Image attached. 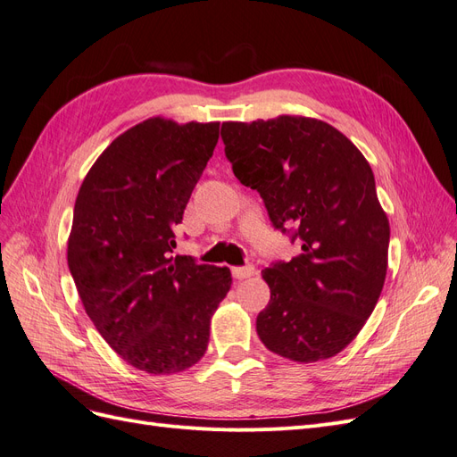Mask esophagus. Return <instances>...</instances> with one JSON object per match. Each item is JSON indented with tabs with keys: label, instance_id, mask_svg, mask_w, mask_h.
<instances>
[{
	"label": "esophagus",
	"instance_id": "34e87169",
	"mask_svg": "<svg viewBox=\"0 0 457 457\" xmlns=\"http://www.w3.org/2000/svg\"><path fill=\"white\" fill-rule=\"evenodd\" d=\"M255 274V267L253 265H245V267H234L232 269V276L237 280H244V278H250V276Z\"/></svg>",
	"mask_w": 457,
	"mask_h": 457
}]
</instances>
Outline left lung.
<instances>
[{"label": "left lung", "mask_w": 457, "mask_h": 457, "mask_svg": "<svg viewBox=\"0 0 457 457\" xmlns=\"http://www.w3.org/2000/svg\"><path fill=\"white\" fill-rule=\"evenodd\" d=\"M220 137L272 225H295L301 238L299 255L261 272L270 301L257 316L259 339L294 362L336 356L364 328L386 276L391 228L368 160L307 116L223 121Z\"/></svg>", "instance_id": "obj_1"}]
</instances>
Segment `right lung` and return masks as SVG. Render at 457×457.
Here are the masks:
<instances>
[{
	"mask_svg": "<svg viewBox=\"0 0 457 457\" xmlns=\"http://www.w3.org/2000/svg\"><path fill=\"white\" fill-rule=\"evenodd\" d=\"M219 139V121L154 116L123 131L79 187L68 269L96 331L129 366H195L228 294L227 267L173 257L175 232Z\"/></svg>",
	"mask_w": 457,
	"mask_h": 457,
	"instance_id": "obj_1",
	"label": "right lung"
}]
</instances>
